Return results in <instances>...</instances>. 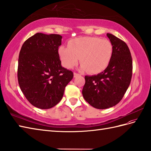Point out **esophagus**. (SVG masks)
Listing matches in <instances>:
<instances>
[{"instance_id": "1", "label": "esophagus", "mask_w": 151, "mask_h": 151, "mask_svg": "<svg viewBox=\"0 0 151 151\" xmlns=\"http://www.w3.org/2000/svg\"><path fill=\"white\" fill-rule=\"evenodd\" d=\"M80 76V75L78 74V73H74V77H75V78H76V77H78V76Z\"/></svg>"}]
</instances>
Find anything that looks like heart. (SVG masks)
Listing matches in <instances>:
<instances>
[{
    "label": "heart",
    "mask_w": 151,
    "mask_h": 151,
    "mask_svg": "<svg viewBox=\"0 0 151 151\" xmlns=\"http://www.w3.org/2000/svg\"><path fill=\"white\" fill-rule=\"evenodd\" d=\"M113 53V44L106 38L82 37L70 40L68 47L60 46L58 55L62 65L72 69L78 64L89 73L97 74L104 71L109 64Z\"/></svg>",
    "instance_id": "b5f03b06"
}]
</instances>
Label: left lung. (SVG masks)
<instances>
[{"instance_id":"obj_1","label":"left lung","mask_w":151,"mask_h":151,"mask_svg":"<svg viewBox=\"0 0 151 151\" xmlns=\"http://www.w3.org/2000/svg\"><path fill=\"white\" fill-rule=\"evenodd\" d=\"M113 44V53L107 68L97 75L86 76L82 94L87 102L99 109L118 104L130 85L132 61L130 50L123 40L107 33Z\"/></svg>"}]
</instances>
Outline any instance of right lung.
I'll list each match as a JSON object with an SVG mask.
<instances>
[{
    "mask_svg": "<svg viewBox=\"0 0 151 151\" xmlns=\"http://www.w3.org/2000/svg\"><path fill=\"white\" fill-rule=\"evenodd\" d=\"M60 35L37 33L26 40L19 53L17 76L22 92L31 104L42 109L55 106L73 78L63 68L58 55Z\"/></svg>",
    "mask_w": 151,
    "mask_h": 151,
    "instance_id": "obj_1",
    "label": "right lung"
}]
</instances>
